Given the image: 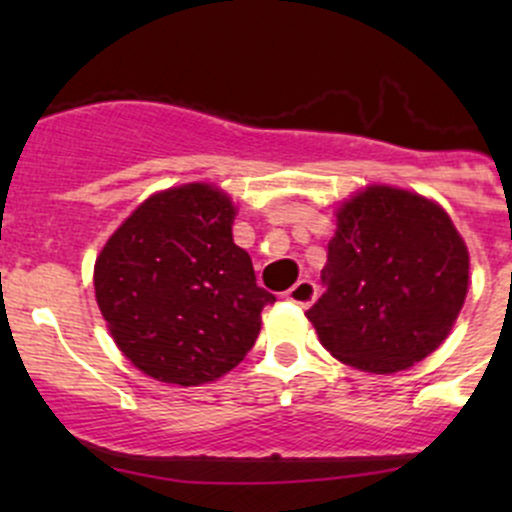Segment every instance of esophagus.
<instances>
[{
  "label": "esophagus",
  "instance_id": "34e87169",
  "mask_svg": "<svg viewBox=\"0 0 512 512\" xmlns=\"http://www.w3.org/2000/svg\"><path fill=\"white\" fill-rule=\"evenodd\" d=\"M317 294H319V289L312 280H299L292 289H287L285 297L289 299V302L299 304V307H309V304L317 299Z\"/></svg>",
  "mask_w": 512,
  "mask_h": 512
}]
</instances>
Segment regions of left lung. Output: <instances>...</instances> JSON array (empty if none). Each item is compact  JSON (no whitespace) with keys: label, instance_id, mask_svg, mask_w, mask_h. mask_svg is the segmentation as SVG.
I'll return each instance as SVG.
<instances>
[{"label":"left lung","instance_id":"1","mask_svg":"<svg viewBox=\"0 0 512 512\" xmlns=\"http://www.w3.org/2000/svg\"><path fill=\"white\" fill-rule=\"evenodd\" d=\"M307 309L319 342L344 364L394 374L436 352L468 292V250L441 205L371 185L339 208Z\"/></svg>","mask_w":512,"mask_h":512}]
</instances>
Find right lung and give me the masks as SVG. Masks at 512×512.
<instances>
[{"mask_svg": "<svg viewBox=\"0 0 512 512\" xmlns=\"http://www.w3.org/2000/svg\"><path fill=\"white\" fill-rule=\"evenodd\" d=\"M235 205L188 183L138 205L96 257V302L133 366L165 384L198 386L255 347L262 307L252 260L232 242Z\"/></svg>", "mask_w": 512, "mask_h": 512, "instance_id": "right-lung-1", "label": "right lung"}]
</instances>
